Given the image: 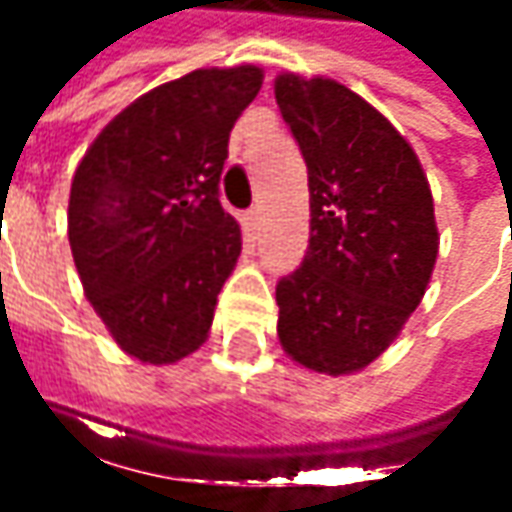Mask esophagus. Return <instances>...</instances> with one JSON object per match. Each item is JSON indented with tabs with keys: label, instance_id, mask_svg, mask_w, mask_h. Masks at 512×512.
I'll return each instance as SVG.
<instances>
[{
	"label": "esophagus",
	"instance_id": "obj_1",
	"mask_svg": "<svg viewBox=\"0 0 512 512\" xmlns=\"http://www.w3.org/2000/svg\"><path fill=\"white\" fill-rule=\"evenodd\" d=\"M259 219H262V208L256 205V208H250V211H248V222H250V225H256Z\"/></svg>",
	"mask_w": 512,
	"mask_h": 512
}]
</instances>
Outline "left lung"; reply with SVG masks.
I'll return each mask as SVG.
<instances>
[{
  "label": "left lung",
  "mask_w": 512,
  "mask_h": 512,
  "mask_svg": "<svg viewBox=\"0 0 512 512\" xmlns=\"http://www.w3.org/2000/svg\"><path fill=\"white\" fill-rule=\"evenodd\" d=\"M273 89L310 174V248L276 287L281 349L318 375H355L428 290L440 253L431 185L392 120L346 84L279 72Z\"/></svg>",
  "instance_id": "1"
}]
</instances>
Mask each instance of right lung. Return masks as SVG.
I'll use <instances>...</instances> for the list:
<instances>
[{
	"label": "right lung",
	"mask_w": 512,
	"mask_h": 512,
	"mask_svg": "<svg viewBox=\"0 0 512 512\" xmlns=\"http://www.w3.org/2000/svg\"><path fill=\"white\" fill-rule=\"evenodd\" d=\"M256 64L202 67L149 89L101 129L72 174L67 236L84 296L115 344L166 366L197 352L236 267L219 174Z\"/></svg>",
	"instance_id": "1"
}]
</instances>
